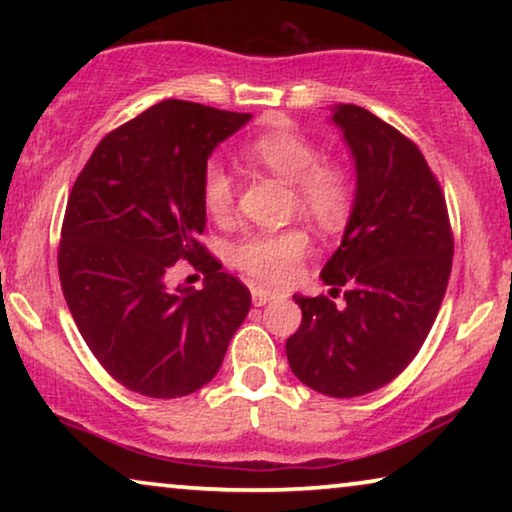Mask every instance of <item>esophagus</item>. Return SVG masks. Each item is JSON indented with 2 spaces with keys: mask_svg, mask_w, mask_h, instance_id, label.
Here are the masks:
<instances>
[{
  "mask_svg": "<svg viewBox=\"0 0 512 512\" xmlns=\"http://www.w3.org/2000/svg\"><path fill=\"white\" fill-rule=\"evenodd\" d=\"M277 296H279L277 291L265 289V286H261V284H254V286H251V300H254V305H256V307H261V305H265V303H270V300H275Z\"/></svg>",
  "mask_w": 512,
  "mask_h": 512,
  "instance_id": "obj_1",
  "label": "esophagus"
}]
</instances>
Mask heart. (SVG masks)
<instances>
[{
  "label": "heart",
  "instance_id": "b5f03b06",
  "mask_svg": "<svg viewBox=\"0 0 512 512\" xmlns=\"http://www.w3.org/2000/svg\"><path fill=\"white\" fill-rule=\"evenodd\" d=\"M244 160L256 170L270 172L291 184V212L303 214L321 230H340L352 219L356 179L345 163L321 158L319 146L291 128L265 130L242 149ZM200 200L214 221L233 219L237 181L219 160H209L200 174ZM310 251L305 228L254 230L230 244L228 258L237 270L263 284H284L296 275Z\"/></svg>",
  "mask_w": 512,
  "mask_h": 512
}]
</instances>
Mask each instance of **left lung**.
Here are the masks:
<instances>
[{
    "label": "left lung",
    "mask_w": 512,
    "mask_h": 512,
    "mask_svg": "<svg viewBox=\"0 0 512 512\" xmlns=\"http://www.w3.org/2000/svg\"><path fill=\"white\" fill-rule=\"evenodd\" d=\"M333 121L356 160V205L321 270L331 296H293L303 310L286 340L293 375L333 398L377 391L422 349L443 303L454 235L445 195L417 144L356 104Z\"/></svg>",
    "instance_id": "8db88e82"
}]
</instances>
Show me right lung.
Returning <instances> with one entry per match:
<instances>
[{
    "mask_svg": "<svg viewBox=\"0 0 512 512\" xmlns=\"http://www.w3.org/2000/svg\"><path fill=\"white\" fill-rule=\"evenodd\" d=\"M251 114L165 100L95 146L69 193L58 244L62 293L100 366L149 398L188 396L219 373L251 293L200 242V174ZM206 277L166 286L174 262Z\"/></svg>",
    "mask_w": 512,
    "mask_h": 512,
    "instance_id": "right-lung-1",
    "label": "right lung"
}]
</instances>
